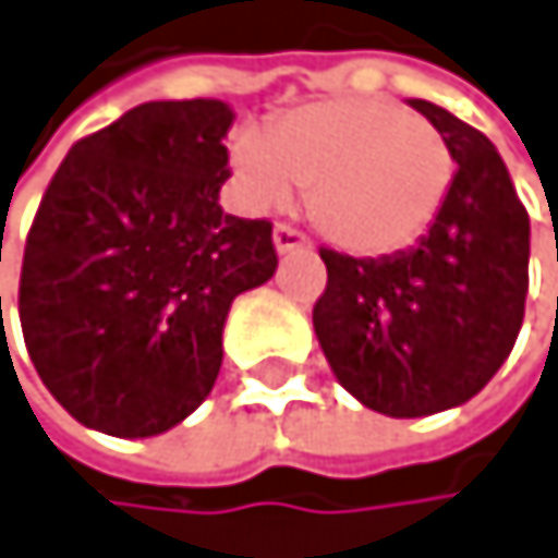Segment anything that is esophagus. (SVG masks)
<instances>
[{"mask_svg":"<svg viewBox=\"0 0 558 558\" xmlns=\"http://www.w3.org/2000/svg\"><path fill=\"white\" fill-rule=\"evenodd\" d=\"M274 247H277V254H291V251H307L311 241H307V233H301L298 227L277 223L274 227Z\"/></svg>","mask_w":558,"mask_h":558,"instance_id":"1","label":"esophagus"}]
</instances>
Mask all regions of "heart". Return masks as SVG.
Here are the masks:
<instances>
[{
  "label": "heart",
  "mask_w": 558,
  "mask_h": 558,
  "mask_svg": "<svg viewBox=\"0 0 558 558\" xmlns=\"http://www.w3.org/2000/svg\"><path fill=\"white\" fill-rule=\"evenodd\" d=\"M233 167L264 204L307 190L314 223L338 247L388 254L432 227L456 180L435 123L388 99H328L241 133Z\"/></svg>",
  "instance_id": "obj_1"
}]
</instances>
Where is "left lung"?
I'll use <instances>...</instances> for the list:
<instances>
[{
    "mask_svg": "<svg viewBox=\"0 0 558 558\" xmlns=\"http://www.w3.org/2000/svg\"><path fill=\"white\" fill-rule=\"evenodd\" d=\"M412 106L452 146V190L409 251H320L328 284L314 304L338 381L391 418L435 415L478 395L519 338L529 291V214L499 149L441 106Z\"/></svg>",
    "mask_w": 558,
    "mask_h": 558,
    "instance_id": "1",
    "label": "left lung"
}]
</instances>
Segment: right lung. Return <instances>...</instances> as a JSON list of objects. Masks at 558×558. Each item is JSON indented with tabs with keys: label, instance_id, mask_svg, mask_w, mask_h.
Returning a JSON list of instances; mask_svg holds the SVG:
<instances>
[{
	"label": "right lung",
	"instance_id": "add662e5",
	"mask_svg": "<svg viewBox=\"0 0 558 558\" xmlns=\"http://www.w3.org/2000/svg\"><path fill=\"white\" fill-rule=\"evenodd\" d=\"M230 123L220 99L133 106L46 186L19 320L43 385L86 428L146 438L183 422L217 381L233 298L270 281V220L217 204Z\"/></svg>",
	"mask_w": 558,
	"mask_h": 558
}]
</instances>
